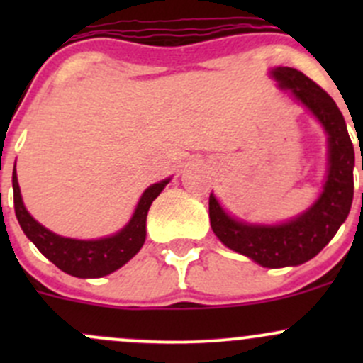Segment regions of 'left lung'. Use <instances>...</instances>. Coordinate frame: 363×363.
<instances>
[{
	"label": "left lung",
	"instance_id": "1",
	"mask_svg": "<svg viewBox=\"0 0 363 363\" xmlns=\"http://www.w3.org/2000/svg\"><path fill=\"white\" fill-rule=\"evenodd\" d=\"M281 89L313 112L328 135V174L323 191L303 214L281 225H251L237 221L208 196L212 232L230 250L267 269L295 267L314 258L346 221L353 202L354 149L335 101L302 72L277 67L270 72Z\"/></svg>",
	"mask_w": 363,
	"mask_h": 363
}]
</instances>
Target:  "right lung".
I'll return each mask as SVG.
<instances>
[{
	"label": "right lung",
	"instance_id": "add662e5",
	"mask_svg": "<svg viewBox=\"0 0 363 363\" xmlns=\"http://www.w3.org/2000/svg\"><path fill=\"white\" fill-rule=\"evenodd\" d=\"M170 179L149 186L138 200L137 208L131 216L130 223L116 235L98 240H77L67 239L52 233L45 226L33 219L26 211L21 196L19 182H17L16 167H13V207H16L17 221L29 240L38 247V251L57 269L75 277H104L121 269L130 262L145 242V219L151 203L163 191Z\"/></svg>",
	"mask_w": 363,
	"mask_h": 363
}]
</instances>
